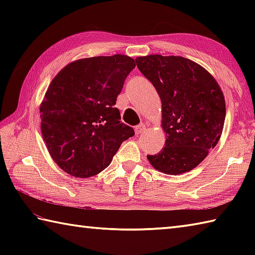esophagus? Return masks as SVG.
Segmentation results:
<instances>
[{
    "label": "esophagus",
    "mask_w": 255,
    "mask_h": 255,
    "mask_svg": "<svg viewBox=\"0 0 255 255\" xmlns=\"http://www.w3.org/2000/svg\"><path fill=\"white\" fill-rule=\"evenodd\" d=\"M144 130H145V125H144L143 123L139 124L138 126L134 127V132H136V134H140V133H142Z\"/></svg>",
    "instance_id": "1"
}]
</instances>
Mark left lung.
Listing matches in <instances>:
<instances>
[{"label":"left lung","mask_w":255,"mask_h":255,"mask_svg":"<svg viewBox=\"0 0 255 255\" xmlns=\"http://www.w3.org/2000/svg\"><path fill=\"white\" fill-rule=\"evenodd\" d=\"M137 67L153 84L162 103L165 145L147 155L155 170L169 175L193 170L218 143L224 129V93L207 70L189 59L161 55L138 57Z\"/></svg>","instance_id":"8db88e82"}]
</instances>
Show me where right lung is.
Wrapping results in <instances>:
<instances>
[{
    "instance_id": "1",
    "label": "right lung",
    "mask_w": 255,
    "mask_h": 255,
    "mask_svg": "<svg viewBox=\"0 0 255 255\" xmlns=\"http://www.w3.org/2000/svg\"><path fill=\"white\" fill-rule=\"evenodd\" d=\"M136 67L124 55L80 59L59 72L39 112L41 132L52 160L68 174L86 178L111 164L133 129L121 123L116 100Z\"/></svg>"
}]
</instances>
